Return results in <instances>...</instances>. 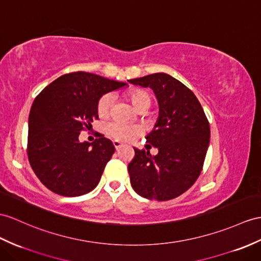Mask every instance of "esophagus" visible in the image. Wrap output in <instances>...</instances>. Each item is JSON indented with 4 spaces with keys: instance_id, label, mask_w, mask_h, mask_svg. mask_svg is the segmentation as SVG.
Returning a JSON list of instances; mask_svg holds the SVG:
<instances>
[{
    "instance_id": "obj_1",
    "label": "esophagus",
    "mask_w": 261,
    "mask_h": 261,
    "mask_svg": "<svg viewBox=\"0 0 261 261\" xmlns=\"http://www.w3.org/2000/svg\"><path fill=\"white\" fill-rule=\"evenodd\" d=\"M113 145H114V147H115L116 149H119L123 146V144L120 143V142H118V141H113Z\"/></svg>"
}]
</instances>
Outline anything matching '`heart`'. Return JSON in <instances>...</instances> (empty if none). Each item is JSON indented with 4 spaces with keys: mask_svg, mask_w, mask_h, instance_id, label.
<instances>
[{
    "mask_svg": "<svg viewBox=\"0 0 261 261\" xmlns=\"http://www.w3.org/2000/svg\"><path fill=\"white\" fill-rule=\"evenodd\" d=\"M125 96L130 101L132 105L141 113L147 112L152 103L150 94L147 91L142 90V88H132V90L125 93ZM112 106L113 95L111 93L101 95L97 101L98 116L101 118L109 116ZM105 132L113 139H117V141H129V139L136 136L137 128L134 125L124 124L117 122V120H114V122H110L105 126Z\"/></svg>",
    "mask_w": 261,
    "mask_h": 261,
    "instance_id": "1",
    "label": "heart"
}]
</instances>
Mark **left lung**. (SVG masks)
<instances>
[{"instance_id": "obj_1", "label": "left lung", "mask_w": 261, "mask_h": 261, "mask_svg": "<svg viewBox=\"0 0 261 261\" xmlns=\"http://www.w3.org/2000/svg\"><path fill=\"white\" fill-rule=\"evenodd\" d=\"M150 87L160 104V117L146 141L158 149H137L128 164L133 189L144 198H176L198 178L207 154L211 127L195 94L173 76L155 73L129 80Z\"/></svg>"}]
</instances>
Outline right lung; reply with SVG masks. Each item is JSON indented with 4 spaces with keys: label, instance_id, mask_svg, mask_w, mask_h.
Wrapping results in <instances>:
<instances>
[{
    "label": "right lung",
    "instance_id": "1",
    "mask_svg": "<svg viewBox=\"0 0 261 261\" xmlns=\"http://www.w3.org/2000/svg\"><path fill=\"white\" fill-rule=\"evenodd\" d=\"M125 85L96 74L73 72L37 95L29 116L27 151L44 186L67 197L87 194L97 186L115 147L101 134L93 143H81L79 136L98 119L101 95Z\"/></svg>",
    "mask_w": 261,
    "mask_h": 261
}]
</instances>
